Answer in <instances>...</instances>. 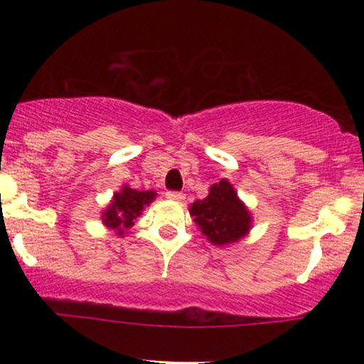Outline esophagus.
<instances>
[{
  "label": "esophagus",
  "instance_id": "esophagus-1",
  "mask_svg": "<svg viewBox=\"0 0 364 364\" xmlns=\"http://www.w3.org/2000/svg\"><path fill=\"white\" fill-rule=\"evenodd\" d=\"M169 200H174V202H183L185 200V193H181V191H168L166 193Z\"/></svg>",
  "mask_w": 364,
  "mask_h": 364
}]
</instances>
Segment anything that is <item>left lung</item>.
<instances>
[{
	"label": "left lung",
	"instance_id": "left-lung-1",
	"mask_svg": "<svg viewBox=\"0 0 364 364\" xmlns=\"http://www.w3.org/2000/svg\"><path fill=\"white\" fill-rule=\"evenodd\" d=\"M195 224L214 245L240 241L250 229L252 217L237 200L235 188L225 179L210 188L203 200H195L190 208Z\"/></svg>",
	"mask_w": 364,
	"mask_h": 364
}]
</instances>
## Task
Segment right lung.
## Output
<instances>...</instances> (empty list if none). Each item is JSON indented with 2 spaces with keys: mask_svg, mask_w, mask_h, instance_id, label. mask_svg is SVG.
Segmentation results:
<instances>
[{
  "mask_svg": "<svg viewBox=\"0 0 364 364\" xmlns=\"http://www.w3.org/2000/svg\"><path fill=\"white\" fill-rule=\"evenodd\" d=\"M156 198L154 191H139L124 186L119 193L114 195V200L104 212L102 223L107 228L118 229L119 235H123V229H128L133 225V220L141 214L145 205H149Z\"/></svg>",
  "mask_w": 364,
  "mask_h": 364,
  "instance_id": "obj_1",
  "label": "right lung"
}]
</instances>
